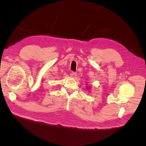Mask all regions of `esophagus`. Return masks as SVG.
I'll list each match as a JSON object with an SVG mask.
<instances>
[{
    "mask_svg": "<svg viewBox=\"0 0 146 146\" xmlns=\"http://www.w3.org/2000/svg\"><path fill=\"white\" fill-rule=\"evenodd\" d=\"M70 75H71V76H72V77L75 78L76 76V73L74 72V71H71V72L70 73Z\"/></svg>",
    "mask_w": 146,
    "mask_h": 146,
    "instance_id": "1",
    "label": "esophagus"
}]
</instances>
